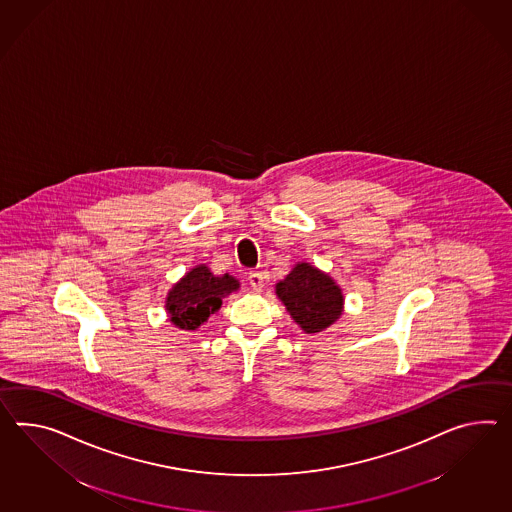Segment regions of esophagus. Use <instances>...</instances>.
<instances>
[{"label": "esophagus", "instance_id": "esophagus-1", "mask_svg": "<svg viewBox=\"0 0 512 512\" xmlns=\"http://www.w3.org/2000/svg\"><path fill=\"white\" fill-rule=\"evenodd\" d=\"M248 279H250L251 288L255 292H261L262 288H264V275H262V272H250Z\"/></svg>", "mask_w": 512, "mask_h": 512}]
</instances>
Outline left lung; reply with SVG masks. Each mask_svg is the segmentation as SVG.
<instances>
[{
  "label": "left lung",
  "mask_w": 512,
  "mask_h": 512,
  "mask_svg": "<svg viewBox=\"0 0 512 512\" xmlns=\"http://www.w3.org/2000/svg\"><path fill=\"white\" fill-rule=\"evenodd\" d=\"M275 294L305 333L324 331L337 322L344 309V296L335 279L309 262H298L275 285Z\"/></svg>",
  "instance_id": "1"
}]
</instances>
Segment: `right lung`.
<instances>
[{"instance_id":"add662e5","label":"right lung","mask_w":512,"mask_h":512,"mask_svg":"<svg viewBox=\"0 0 512 512\" xmlns=\"http://www.w3.org/2000/svg\"><path fill=\"white\" fill-rule=\"evenodd\" d=\"M240 283L233 275H214L205 264H198L181 277L166 296L170 322L179 329L194 331L222 307V300L237 292Z\"/></svg>"}]
</instances>
